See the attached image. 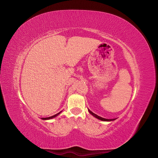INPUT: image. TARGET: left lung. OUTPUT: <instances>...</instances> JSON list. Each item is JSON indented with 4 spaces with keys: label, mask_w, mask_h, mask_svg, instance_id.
Listing matches in <instances>:
<instances>
[{
    "label": "left lung",
    "mask_w": 158,
    "mask_h": 158,
    "mask_svg": "<svg viewBox=\"0 0 158 158\" xmlns=\"http://www.w3.org/2000/svg\"><path fill=\"white\" fill-rule=\"evenodd\" d=\"M88 111H89V113L91 114H92V115H93L94 117H95V118H97L99 119V120L103 121H114V120H115V118H113V119H107V118H103V117H99V116L97 115L96 114H95V113H94L93 112L91 111L89 109H88Z\"/></svg>",
    "instance_id": "8db88e82"
}]
</instances>
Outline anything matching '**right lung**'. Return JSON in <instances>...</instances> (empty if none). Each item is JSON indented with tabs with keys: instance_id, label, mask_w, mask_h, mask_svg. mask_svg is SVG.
I'll return each instance as SVG.
<instances>
[{
	"instance_id": "1",
	"label": "right lung",
	"mask_w": 158,
	"mask_h": 158,
	"mask_svg": "<svg viewBox=\"0 0 158 158\" xmlns=\"http://www.w3.org/2000/svg\"><path fill=\"white\" fill-rule=\"evenodd\" d=\"M62 111H60L59 113H56V114H54L53 116H51V117H46V118H41V119H43V120H49V119H51V118H53L55 117H56L57 115H59V114L61 113Z\"/></svg>"
}]
</instances>
